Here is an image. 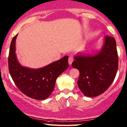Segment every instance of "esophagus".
<instances>
[{
	"instance_id": "1",
	"label": "esophagus",
	"mask_w": 127,
	"mask_h": 127,
	"mask_svg": "<svg viewBox=\"0 0 127 127\" xmlns=\"http://www.w3.org/2000/svg\"><path fill=\"white\" fill-rule=\"evenodd\" d=\"M73 61H74V58L72 56H69V58H68V63H69V65H71V64L72 63Z\"/></svg>"
}]
</instances>
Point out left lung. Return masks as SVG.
Returning <instances> with one entry per match:
<instances>
[{
    "mask_svg": "<svg viewBox=\"0 0 127 127\" xmlns=\"http://www.w3.org/2000/svg\"><path fill=\"white\" fill-rule=\"evenodd\" d=\"M72 66L79 70L78 86L86 96L93 97L103 93L112 84L118 68L115 39L105 36L104 44L95 55H77Z\"/></svg>",
    "mask_w": 127,
    "mask_h": 127,
    "instance_id": "left-lung-1",
    "label": "left lung"
}]
</instances>
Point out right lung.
Masks as SVG:
<instances>
[{
    "mask_svg": "<svg viewBox=\"0 0 127 127\" xmlns=\"http://www.w3.org/2000/svg\"><path fill=\"white\" fill-rule=\"evenodd\" d=\"M18 34L12 40L8 56L9 71L13 82L22 93L36 100H44L54 90L56 78L68 66V56L39 69L22 66L17 60L15 41Z\"/></svg>",
    "mask_w": 127,
    "mask_h": 127,
    "instance_id": "right-lung-1",
    "label": "right lung"
}]
</instances>
